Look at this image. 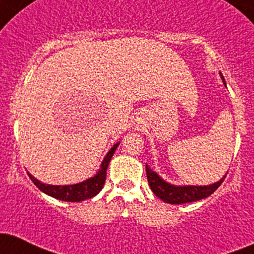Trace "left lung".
Here are the masks:
<instances>
[{
  "label": "left lung",
  "instance_id": "8db88e82",
  "mask_svg": "<svg viewBox=\"0 0 254 254\" xmlns=\"http://www.w3.org/2000/svg\"><path fill=\"white\" fill-rule=\"evenodd\" d=\"M222 79L224 78L222 76ZM226 84V82H224ZM146 173H147V180H148V185L151 187L152 192L161 198L162 201H165L166 203L171 204H182V203H190V202L199 201L203 198L211 195L226 178V175L223 178L218 181V182L213 183V185L208 186H173L171 183H167L166 181L162 180L156 172L151 170L148 166L146 165Z\"/></svg>",
  "mask_w": 254,
  "mask_h": 254
}]
</instances>
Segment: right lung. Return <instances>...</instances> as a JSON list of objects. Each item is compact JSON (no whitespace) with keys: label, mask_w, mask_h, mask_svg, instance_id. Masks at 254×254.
Here are the masks:
<instances>
[{"label":"right lung","mask_w":254,"mask_h":254,"mask_svg":"<svg viewBox=\"0 0 254 254\" xmlns=\"http://www.w3.org/2000/svg\"><path fill=\"white\" fill-rule=\"evenodd\" d=\"M118 144L120 143H116L115 146L108 151V153L106 154L105 159L102 161V165H101L100 171H98L93 177L88 178V180L83 181V182L81 183H77V185H71V186L46 185V183L40 182L37 178H35L32 175H30V173H27V175L30 176L31 181L37 186L38 190H42V192L46 193V194L51 195V197L57 198V199H61V201H66V202L84 201V199L95 197V195L102 190L106 181L107 167L108 165H110L111 158H112L113 153H115Z\"/></svg>","instance_id":"1"}]
</instances>
